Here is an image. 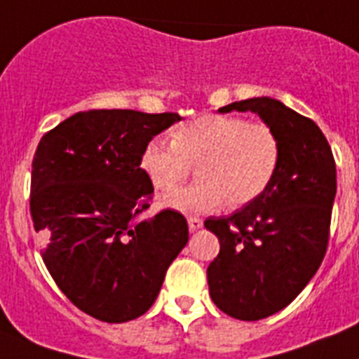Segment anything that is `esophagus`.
<instances>
[{
  "label": "esophagus",
  "mask_w": 359,
  "mask_h": 359,
  "mask_svg": "<svg viewBox=\"0 0 359 359\" xmlns=\"http://www.w3.org/2000/svg\"><path fill=\"white\" fill-rule=\"evenodd\" d=\"M188 226H189V230L195 231L198 230V228H203V221H201L198 217H188Z\"/></svg>",
  "instance_id": "1"
}]
</instances>
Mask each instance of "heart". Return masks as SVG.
Wrapping results in <instances>:
<instances>
[{
    "mask_svg": "<svg viewBox=\"0 0 359 359\" xmlns=\"http://www.w3.org/2000/svg\"><path fill=\"white\" fill-rule=\"evenodd\" d=\"M281 161V142L270 126L230 114H208L173 131L171 144L151 140L140 165L158 191H171L198 165L201 182L165 197L182 213H212L241 208L272 184Z\"/></svg>",
    "mask_w": 359,
    "mask_h": 359,
    "instance_id": "b5f03b06",
    "label": "heart"
}]
</instances>
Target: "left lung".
I'll return each instance as SVG.
<instances>
[{"label":"left lung","instance_id":"8db88e82","mask_svg":"<svg viewBox=\"0 0 359 359\" xmlns=\"http://www.w3.org/2000/svg\"><path fill=\"white\" fill-rule=\"evenodd\" d=\"M230 111L259 114L281 142V161L266 191L231 215L204 221L221 243L208 266L213 303L231 318L257 321L290 305L323 261L336 162L321 129L279 100L248 98L219 113Z\"/></svg>","mask_w":359,"mask_h":359}]
</instances>
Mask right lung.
Segmentation results:
<instances>
[{"label": "right lung", "mask_w": 359, "mask_h": 359, "mask_svg": "<svg viewBox=\"0 0 359 359\" xmlns=\"http://www.w3.org/2000/svg\"><path fill=\"white\" fill-rule=\"evenodd\" d=\"M179 120L177 113L83 111L45 133L34 153L31 215L45 266L72 305L105 323L146 314L188 243L179 212L140 217L153 198L140 168L144 147Z\"/></svg>", "instance_id": "obj_1"}]
</instances>
